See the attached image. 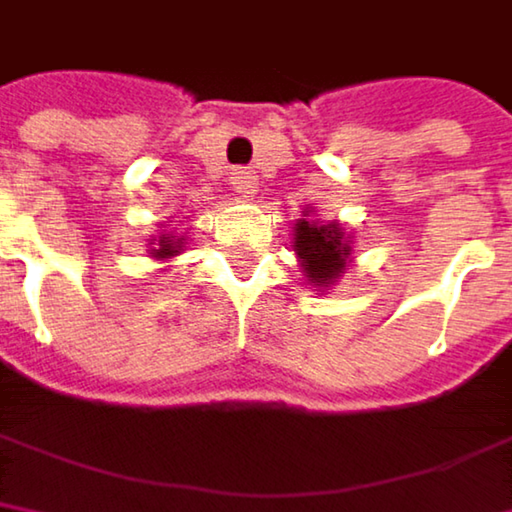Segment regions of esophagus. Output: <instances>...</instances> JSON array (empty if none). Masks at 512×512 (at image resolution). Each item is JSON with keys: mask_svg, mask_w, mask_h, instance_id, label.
Instances as JSON below:
<instances>
[{"mask_svg": "<svg viewBox=\"0 0 512 512\" xmlns=\"http://www.w3.org/2000/svg\"><path fill=\"white\" fill-rule=\"evenodd\" d=\"M230 185L239 197H254V191H258V176H254L251 170H233Z\"/></svg>", "mask_w": 512, "mask_h": 512, "instance_id": "obj_1", "label": "esophagus"}]
</instances>
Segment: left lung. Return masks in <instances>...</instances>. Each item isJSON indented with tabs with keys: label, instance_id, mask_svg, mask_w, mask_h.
I'll list each match as a JSON object with an SVG mask.
<instances>
[{
	"label": "left lung",
	"instance_id": "8db88e82",
	"mask_svg": "<svg viewBox=\"0 0 512 512\" xmlns=\"http://www.w3.org/2000/svg\"><path fill=\"white\" fill-rule=\"evenodd\" d=\"M354 236L339 221H321L312 206L294 224V251L306 282L318 291H330L351 267Z\"/></svg>",
	"mask_w": 512,
	"mask_h": 512
}]
</instances>
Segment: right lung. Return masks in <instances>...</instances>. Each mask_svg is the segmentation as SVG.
I'll use <instances>...</instances> for the list:
<instances>
[{"instance_id":"1","label":"right lung","mask_w":512,"mask_h":512,"mask_svg":"<svg viewBox=\"0 0 512 512\" xmlns=\"http://www.w3.org/2000/svg\"><path fill=\"white\" fill-rule=\"evenodd\" d=\"M146 245H149V258L152 261H173L176 254L185 251V236H176V230H161Z\"/></svg>"}]
</instances>
